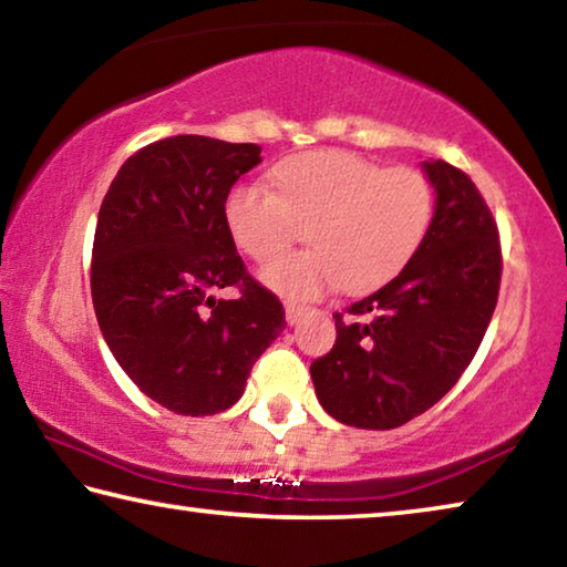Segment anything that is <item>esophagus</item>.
I'll return each mask as SVG.
<instances>
[{"instance_id":"1","label":"esophagus","mask_w":567,"mask_h":567,"mask_svg":"<svg viewBox=\"0 0 567 567\" xmlns=\"http://www.w3.org/2000/svg\"><path fill=\"white\" fill-rule=\"evenodd\" d=\"M285 318L290 324H295L297 320L302 318V307L295 305V302H285Z\"/></svg>"}]
</instances>
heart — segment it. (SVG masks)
I'll use <instances>...</instances> for the list:
<instances>
[{
	"mask_svg": "<svg viewBox=\"0 0 567 567\" xmlns=\"http://www.w3.org/2000/svg\"><path fill=\"white\" fill-rule=\"evenodd\" d=\"M272 192L239 182L223 199L233 245L257 265L271 262L306 225L313 247L265 270L272 290L295 300L340 290L364 295L405 270L427 239L435 187L415 167H385L342 150L300 152L270 169Z\"/></svg>",
	"mask_w": 567,
	"mask_h": 567,
	"instance_id": "1",
	"label": "heart"
}]
</instances>
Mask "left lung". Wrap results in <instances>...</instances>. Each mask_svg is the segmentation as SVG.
Here are the masks:
<instances>
[{
  "label": "left lung",
  "mask_w": 567,
  "mask_h": 567,
  "mask_svg": "<svg viewBox=\"0 0 567 567\" xmlns=\"http://www.w3.org/2000/svg\"><path fill=\"white\" fill-rule=\"evenodd\" d=\"M437 192L420 252L378 292L334 312L338 340L310 364L322 408L344 425L392 430L447 395L473 362L501 292V233L475 182L425 162Z\"/></svg>",
  "instance_id": "1"
}]
</instances>
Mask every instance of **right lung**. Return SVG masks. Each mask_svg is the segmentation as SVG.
<instances>
[{
	"label": "right lung",
	"mask_w": 567,
	"mask_h": 567,
	"mask_svg": "<svg viewBox=\"0 0 567 567\" xmlns=\"http://www.w3.org/2000/svg\"><path fill=\"white\" fill-rule=\"evenodd\" d=\"M260 152L177 134L134 152L102 199L90 270L100 330L134 385L177 415L233 408L287 324L223 223L227 189ZM223 286L240 295L215 301Z\"/></svg>",
	"instance_id": "add662e5"
}]
</instances>
